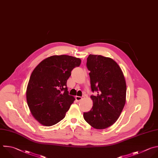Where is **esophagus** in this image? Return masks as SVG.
Wrapping results in <instances>:
<instances>
[{"label":"esophagus","instance_id":"obj_1","mask_svg":"<svg viewBox=\"0 0 158 158\" xmlns=\"http://www.w3.org/2000/svg\"><path fill=\"white\" fill-rule=\"evenodd\" d=\"M83 99V97H81V96H76V100L77 101V102H80L81 100H82Z\"/></svg>","mask_w":158,"mask_h":158}]
</instances>
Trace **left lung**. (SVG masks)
<instances>
[{"mask_svg": "<svg viewBox=\"0 0 158 158\" xmlns=\"http://www.w3.org/2000/svg\"><path fill=\"white\" fill-rule=\"evenodd\" d=\"M87 68L92 92V109L84 113V120L95 129L107 128L119 118L126 102L127 85L123 73L112 58L89 55Z\"/></svg>", "mask_w": 158, "mask_h": 158, "instance_id": "obj_1", "label": "left lung"}]
</instances>
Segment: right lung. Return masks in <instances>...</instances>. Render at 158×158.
<instances>
[{"label": "right lung", "mask_w": 158, "mask_h": 158, "mask_svg": "<svg viewBox=\"0 0 158 158\" xmlns=\"http://www.w3.org/2000/svg\"><path fill=\"white\" fill-rule=\"evenodd\" d=\"M79 58L54 55L43 60L33 71L27 88L28 107L41 125H54L63 120L75 98L69 95L67 81L81 64Z\"/></svg>", "instance_id": "add662e5"}]
</instances>
